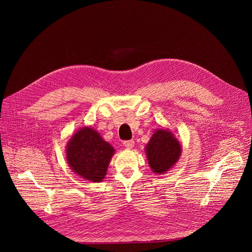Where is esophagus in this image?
<instances>
[{
    "label": "esophagus",
    "instance_id": "obj_1",
    "mask_svg": "<svg viewBox=\"0 0 252 252\" xmlns=\"http://www.w3.org/2000/svg\"><path fill=\"white\" fill-rule=\"evenodd\" d=\"M135 145V142L133 140H128V141H125L124 142V146L126 148V149H131L134 147Z\"/></svg>",
    "mask_w": 252,
    "mask_h": 252
}]
</instances>
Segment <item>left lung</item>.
Returning <instances> with one entry per match:
<instances>
[{
    "label": "left lung",
    "mask_w": 252,
    "mask_h": 252,
    "mask_svg": "<svg viewBox=\"0 0 252 252\" xmlns=\"http://www.w3.org/2000/svg\"><path fill=\"white\" fill-rule=\"evenodd\" d=\"M181 144L165 129H157L146 146L149 165L156 174H163L181 156Z\"/></svg>",
    "instance_id": "obj_1"
}]
</instances>
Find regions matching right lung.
<instances>
[{
	"label": "right lung",
	"mask_w": 252,
	"mask_h": 252,
	"mask_svg": "<svg viewBox=\"0 0 252 252\" xmlns=\"http://www.w3.org/2000/svg\"><path fill=\"white\" fill-rule=\"evenodd\" d=\"M114 153L110 144L91 127H83L67 144L66 157L75 174L91 182H101Z\"/></svg>",
	"instance_id": "right-lung-1"
}]
</instances>
